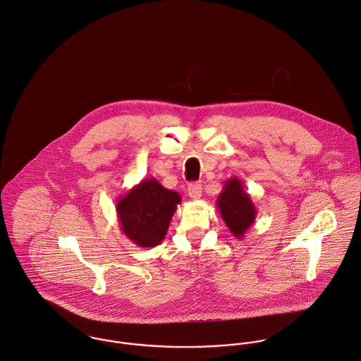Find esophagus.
I'll return each mask as SVG.
<instances>
[{"label":"esophagus","instance_id":"obj_1","mask_svg":"<svg viewBox=\"0 0 361 361\" xmlns=\"http://www.w3.org/2000/svg\"><path fill=\"white\" fill-rule=\"evenodd\" d=\"M202 194V187L200 183H191L188 185V197L191 200H200Z\"/></svg>","mask_w":361,"mask_h":361}]
</instances>
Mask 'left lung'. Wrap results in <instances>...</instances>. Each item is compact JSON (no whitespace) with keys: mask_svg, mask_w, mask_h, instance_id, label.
<instances>
[{"mask_svg":"<svg viewBox=\"0 0 361 361\" xmlns=\"http://www.w3.org/2000/svg\"><path fill=\"white\" fill-rule=\"evenodd\" d=\"M217 211L230 233L241 240L245 231L255 223L257 208L243 181L237 177L227 178L216 201Z\"/></svg>","mask_w":361,"mask_h":361,"instance_id":"obj_1","label":"left lung"}]
</instances>
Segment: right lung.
<instances>
[{
	"mask_svg": "<svg viewBox=\"0 0 361 361\" xmlns=\"http://www.w3.org/2000/svg\"><path fill=\"white\" fill-rule=\"evenodd\" d=\"M178 192L164 188L156 178H144L116 204L120 228L135 245H159L169 230L177 205Z\"/></svg>",
	"mask_w": 361,
	"mask_h": 361,
	"instance_id": "1",
	"label": "right lung"
}]
</instances>
